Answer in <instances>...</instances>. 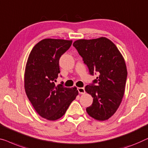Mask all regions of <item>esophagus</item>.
<instances>
[{"label":"esophagus","mask_w":148,"mask_h":148,"mask_svg":"<svg viewBox=\"0 0 148 148\" xmlns=\"http://www.w3.org/2000/svg\"><path fill=\"white\" fill-rule=\"evenodd\" d=\"M79 93L80 94H84L85 93V89L83 87H78L77 88Z\"/></svg>","instance_id":"1"}]
</instances>
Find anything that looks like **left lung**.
I'll use <instances>...</instances> for the list:
<instances>
[{"label":"left lung","instance_id":"8db88e82","mask_svg":"<svg viewBox=\"0 0 148 148\" xmlns=\"http://www.w3.org/2000/svg\"><path fill=\"white\" fill-rule=\"evenodd\" d=\"M73 45L88 67L90 75L98 77L85 90L93 97L86 111L99 121L108 119L116 112L125 91L127 72L124 59L112 41L106 37L79 39Z\"/></svg>","mask_w":148,"mask_h":148}]
</instances>
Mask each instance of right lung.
Wrapping results in <instances>:
<instances>
[{"label": "right lung", "mask_w": 148, "mask_h": 148, "mask_svg": "<svg viewBox=\"0 0 148 148\" xmlns=\"http://www.w3.org/2000/svg\"><path fill=\"white\" fill-rule=\"evenodd\" d=\"M71 44L72 40L45 38L34 47L27 60L25 92L38 114L48 120L61 118L78 95L75 87L55 84L60 73V57Z\"/></svg>", "instance_id": "right-lung-1"}]
</instances>
